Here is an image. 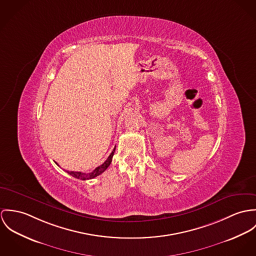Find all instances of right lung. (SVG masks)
Masks as SVG:
<instances>
[{
    "label": "right lung",
    "instance_id": "add662e5",
    "mask_svg": "<svg viewBox=\"0 0 256 256\" xmlns=\"http://www.w3.org/2000/svg\"><path fill=\"white\" fill-rule=\"evenodd\" d=\"M114 149H116V147L114 148V150L112 151V153L110 154V156L108 157V159L102 164V165H100L99 167H97L96 169L94 170H92L91 172H74V170H68V174H70V176H72L74 178H80V180H91V178H95V176H99V174H101L103 172H105L106 169L110 166V164H111V162H112V158H113V156H114Z\"/></svg>",
    "mask_w": 256,
    "mask_h": 256
}]
</instances>
